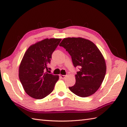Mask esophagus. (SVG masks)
<instances>
[{"instance_id": "esophagus-1", "label": "esophagus", "mask_w": 127, "mask_h": 127, "mask_svg": "<svg viewBox=\"0 0 127 127\" xmlns=\"http://www.w3.org/2000/svg\"><path fill=\"white\" fill-rule=\"evenodd\" d=\"M66 75H60V77L62 78V79H65V78L66 77Z\"/></svg>"}]
</instances>
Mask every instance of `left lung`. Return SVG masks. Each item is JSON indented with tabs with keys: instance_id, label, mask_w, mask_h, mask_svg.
Instances as JSON below:
<instances>
[{
	"instance_id": "obj_1",
	"label": "left lung",
	"mask_w": 127,
	"mask_h": 127,
	"mask_svg": "<svg viewBox=\"0 0 127 127\" xmlns=\"http://www.w3.org/2000/svg\"><path fill=\"white\" fill-rule=\"evenodd\" d=\"M71 56L75 67L80 66L76 83L69 88L80 97L92 95L99 88L106 74V65L102 53L93 42L82 37L64 38L59 44Z\"/></svg>"
}]
</instances>
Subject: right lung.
<instances>
[{
	"label": "right lung",
	"mask_w": 127,
	"mask_h": 127,
	"mask_svg": "<svg viewBox=\"0 0 127 127\" xmlns=\"http://www.w3.org/2000/svg\"><path fill=\"white\" fill-rule=\"evenodd\" d=\"M61 39H45L31 45L26 51L19 67V79L28 95L41 99L52 92L58 75L46 72L52 54Z\"/></svg>",
	"instance_id": "right-lung-1"
}]
</instances>
